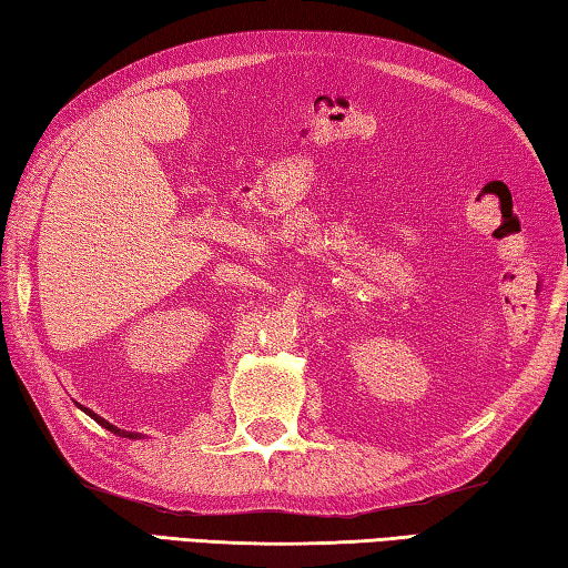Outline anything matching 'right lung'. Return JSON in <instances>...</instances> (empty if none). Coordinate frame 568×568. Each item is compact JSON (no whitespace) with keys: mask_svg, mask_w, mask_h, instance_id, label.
<instances>
[{"mask_svg":"<svg viewBox=\"0 0 568 568\" xmlns=\"http://www.w3.org/2000/svg\"><path fill=\"white\" fill-rule=\"evenodd\" d=\"M79 409H82L84 414H89L92 416V419L99 424V426H104L106 432H112V434H116V436H122V439H144V434H139V432H126V429H119V426H114V424H109L104 416H99V414H94L92 409H87V406H82V404H77Z\"/></svg>","mask_w":568,"mask_h":568,"instance_id":"1","label":"right lung"}]
</instances>
